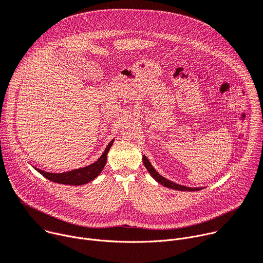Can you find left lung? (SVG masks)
<instances>
[{
	"instance_id": "1",
	"label": "left lung",
	"mask_w": 263,
	"mask_h": 263,
	"mask_svg": "<svg viewBox=\"0 0 263 263\" xmlns=\"http://www.w3.org/2000/svg\"><path fill=\"white\" fill-rule=\"evenodd\" d=\"M142 161H144L145 166L147 168L148 172L152 175V177H153L156 181H158L160 184H162V185H164V186H166V187H171V189H173V190H178V191H199V190H201V187H187V186L180 185V184H177V183H175V182H172V181H170V180H168V179H165L164 177H162L161 175H159V174L154 170L152 164L150 163V161L148 160V158H147L145 155L142 156Z\"/></svg>"
}]
</instances>
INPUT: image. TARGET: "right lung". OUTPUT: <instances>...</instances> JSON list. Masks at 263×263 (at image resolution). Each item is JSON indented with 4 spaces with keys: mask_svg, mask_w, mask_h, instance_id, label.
I'll return each instance as SVG.
<instances>
[{
    "mask_svg": "<svg viewBox=\"0 0 263 263\" xmlns=\"http://www.w3.org/2000/svg\"><path fill=\"white\" fill-rule=\"evenodd\" d=\"M112 144H113V140L110 141V144L107 146L105 152L99 158V160H97L88 166H85V168L72 170L69 172H65V173H49V172H45L43 170H40L37 168H35V170L39 173H41L44 177H46L47 179H49L53 182L64 183V184H72V185L85 184V183L93 180L94 178H97L99 176V174L103 171L104 166L107 162L108 152H109Z\"/></svg>",
    "mask_w": 263,
    "mask_h": 263,
    "instance_id": "right-lung-1",
    "label": "right lung"
}]
</instances>
